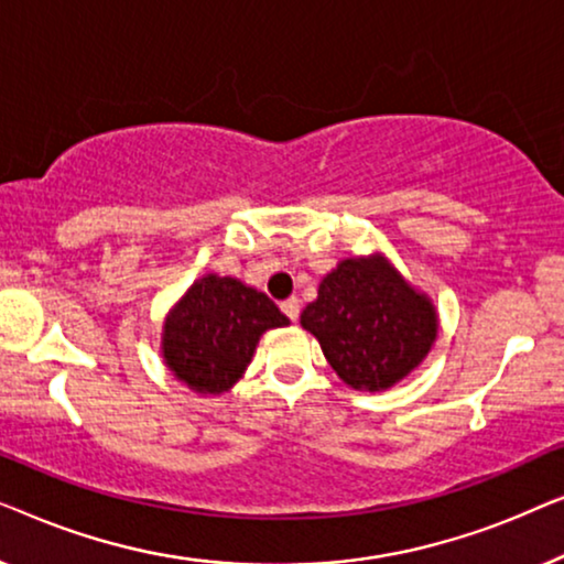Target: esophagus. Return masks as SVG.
Segmentation results:
<instances>
[{
    "label": "esophagus",
    "instance_id": "34e87169",
    "mask_svg": "<svg viewBox=\"0 0 564 564\" xmlns=\"http://www.w3.org/2000/svg\"><path fill=\"white\" fill-rule=\"evenodd\" d=\"M282 313L288 315L290 321H297V318H300V300H297V297L284 300V303H282Z\"/></svg>",
    "mask_w": 564,
    "mask_h": 564
}]
</instances>
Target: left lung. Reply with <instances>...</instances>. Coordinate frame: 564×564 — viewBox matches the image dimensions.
Returning a JSON list of instances; mask_svg holds the SVG:
<instances>
[{"label":"left lung","instance_id":"1","mask_svg":"<svg viewBox=\"0 0 564 564\" xmlns=\"http://www.w3.org/2000/svg\"><path fill=\"white\" fill-rule=\"evenodd\" d=\"M334 372L354 390L380 392L411 375L436 341L434 303L382 253L344 259L300 315Z\"/></svg>","mask_w":564,"mask_h":564}]
</instances>
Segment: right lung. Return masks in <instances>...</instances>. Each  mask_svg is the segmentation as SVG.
I'll return each instance as SVG.
<instances>
[{
    "mask_svg": "<svg viewBox=\"0 0 564 564\" xmlns=\"http://www.w3.org/2000/svg\"><path fill=\"white\" fill-rule=\"evenodd\" d=\"M288 323L264 292L234 276L205 274L166 315L161 351L189 390L220 395L243 377L261 334Z\"/></svg>",
    "mask_w": 564,
    "mask_h": 564,
    "instance_id": "add662e5",
    "label": "right lung"
}]
</instances>
